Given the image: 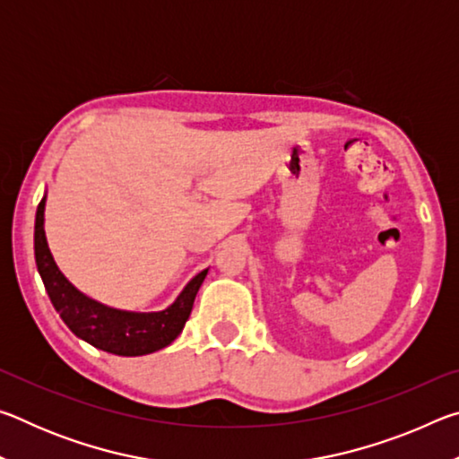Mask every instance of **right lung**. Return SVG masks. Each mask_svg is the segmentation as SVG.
Masks as SVG:
<instances>
[{
	"label": "right lung",
	"instance_id": "add662e5",
	"mask_svg": "<svg viewBox=\"0 0 459 459\" xmlns=\"http://www.w3.org/2000/svg\"><path fill=\"white\" fill-rule=\"evenodd\" d=\"M44 204L42 198L36 211L34 227V255L38 273H40L52 306L60 314L74 336L89 342L99 351L117 356H143L161 351L178 338L186 320L190 317L194 299L200 290L208 269L192 279L178 295V299L164 312L134 314L107 307L99 301L82 295L68 279L60 273L52 253L46 243L44 232Z\"/></svg>",
	"mask_w": 459,
	"mask_h": 459
}]
</instances>
